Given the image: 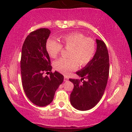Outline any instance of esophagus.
Segmentation results:
<instances>
[{
  "instance_id": "1",
  "label": "esophagus",
  "mask_w": 132,
  "mask_h": 132,
  "mask_svg": "<svg viewBox=\"0 0 132 132\" xmlns=\"http://www.w3.org/2000/svg\"><path fill=\"white\" fill-rule=\"evenodd\" d=\"M68 80V77H67V76H64V80L65 81V82H66V81H67Z\"/></svg>"
}]
</instances>
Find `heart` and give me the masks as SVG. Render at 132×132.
<instances>
[{"label": "heart", "mask_w": 132, "mask_h": 132, "mask_svg": "<svg viewBox=\"0 0 132 132\" xmlns=\"http://www.w3.org/2000/svg\"><path fill=\"white\" fill-rule=\"evenodd\" d=\"M61 44L53 38H48L46 43V49L48 55L55 58L60 53L64 46L70 48L68 52L69 58H60L53 62V67L56 71L68 75L76 70L78 63L84 67L89 64L94 56L96 45L91 37H86L80 32H71L59 37Z\"/></svg>", "instance_id": "heart-1"}]
</instances>
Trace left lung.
<instances>
[{"label":"left lung","instance_id":"8db88e82","mask_svg":"<svg viewBox=\"0 0 132 132\" xmlns=\"http://www.w3.org/2000/svg\"><path fill=\"white\" fill-rule=\"evenodd\" d=\"M97 50L89 64L76 72L78 79H69L74 84L70 94V103L79 111H87L94 107L103 95L109 73V58L108 48L103 41L96 39ZM87 79L86 81L83 80ZM83 80L82 83L80 82Z\"/></svg>","mask_w":132,"mask_h":132}]
</instances>
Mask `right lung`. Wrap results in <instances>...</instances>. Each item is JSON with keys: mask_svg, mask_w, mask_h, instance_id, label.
<instances>
[{"mask_svg": "<svg viewBox=\"0 0 132 132\" xmlns=\"http://www.w3.org/2000/svg\"><path fill=\"white\" fill-rule=\"evenodd\" d=\"M50 30L41 28L29 34L23 44L20 61L23 89L34 104L46 106L53 100L55 92L64 80V76L57 71L52 72L50 57L46 43ZM44 72L50 73L44 77Z\"/></svg>", "mask_w": 132, "mask_h": 132, "instance_id": "obj_1", "label": "right lung"}]
</instances>
